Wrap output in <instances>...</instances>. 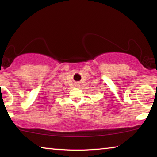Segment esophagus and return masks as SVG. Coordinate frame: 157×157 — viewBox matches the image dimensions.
Instances as JSON below:
<instances>
[{"instance_id": "esophagus-1", "label": "esophagus", "mask_w": 157, "mask_h": 157, "mask_svg": "<svg viewBox=\"0 0 157 157\" xmlns=\"http://www.w3.org/2000/svg\"><path fill=\"white\" fill-rule=\"evenodd\" d=\"M78 85H79V83H76V86H78Z\"/></svg>"}]
</instances>
